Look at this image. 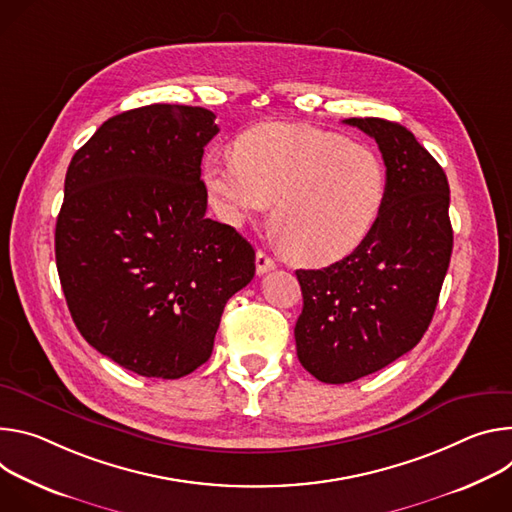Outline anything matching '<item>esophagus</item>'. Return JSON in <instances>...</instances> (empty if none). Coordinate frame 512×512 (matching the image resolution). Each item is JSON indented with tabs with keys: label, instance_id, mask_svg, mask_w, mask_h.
<instances>
[{
	"label": "esophagus",
	"instance_id": "obj_1",
	"mask_svg": "<svg viewBox=\"0 0 512 512\" xmlns=\"http://www.w3.org/2000/svg\"><path fill=\"white\" fill-rule=\"evenodd\" d=\"M274 268H276V262H274L266 252L258 250V252H256V272H258V274H266V272H270V270H274Z\"/></svg>",
	"mask_w": 512,
	"mask_h": 512
}]
</instances>
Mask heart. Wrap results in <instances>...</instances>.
<instances>
[{
    "label": "heart",
    "instance_id": "b5f03b06",
    "mask_svg": "<svg viewBox=\"0 0 512 512\" xmlns=\"http://www.w3.org/2000/svg\"><path fill=\"white\" fill-rule=\"evenodd\" d=\"M217 213L236 227L270 205L287 254L307 266L350 256L372 234L386 201V166L366 144L307 124H260L236 156L211 154L203 168Z\"/></svg>",
    "mask_w": 512,
    "mask_h": 512
}]
</instances>
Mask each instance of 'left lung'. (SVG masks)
Wrapping results in <instances>:
<instances>
[{"instance_id":"8db88e82","label":"left lung","mask_w":512,"mask_h":512,"mask_svg":"<svg viewBox=\"0 0 512 512\" xmlns=\"http://www.w3.org/2000/svg\"><path fill=\"white\" fill-rule=\"evenodd\" d=\"M344 124L376 140L388 187L380 219L358 250L321 270H297V356L327 384L368 376L421 342L453 248L447 177L413 132L380 118Z\"/></svg>"}]
</instances>
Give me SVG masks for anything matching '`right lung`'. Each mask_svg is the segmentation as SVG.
<instances>
[{
  "mask_svg": "<svg viewBox=\"0 0 512 512\" xmlns=\"http://www.w3.org/2000/svg\"><path fill=\"white\" fill-rule=\"evenodd\" d=\"M205 107L154 103L109 118L67 170L54 254L71 317L99 354L173 380L213 352L225 303L254 278V248L205 217Z\"/></svg>",
  "mask_w": 512,
  "mask_h": 512,
  "instance_id": "1",
  "label": "right lung"
}]
</instances>
